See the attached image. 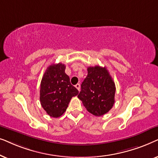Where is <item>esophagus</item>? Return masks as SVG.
Listing matches in <instances>:
<instances>
[{"label": "esophagus", "instance_id": "1", "mask_svg": "<svg viewBox=\"0 0 158 158\" xmlns=\"http://www.w3.org/2000/svg\"><path fill=\"white\" fill-rule=\"evenodd\" d=\"M75 88H76L78 90H80V89H81V85H80L79 83L76 84V85H75Z\"/></svg>", "mask_w": 158, "mask_h": 158}]
</instances>
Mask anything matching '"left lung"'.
Returning <instances> with one entry per match:
<instances>
[{"label":"left lung","instance_id":"obj_1","mask_svg":"<svg viewBox=\"0 0 158 158\" xmlns=\"http://www.w3.org/2000/svg\"><path fill=\"white\" fill-rule=\"evenodd\" d=\"M115 92V83L109 71L105 67L96 65L88 68V75L77 97L88 112L100 116L113 107Z\"/></svg>","mask_w":158,"mask_h":158}]
</instances>
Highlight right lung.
<instances>
[{
	"instance_id": "add662e5",
	"label": "right lung",
	"mask_w": 158,
	"mask_h": 158,
	"mask_svg": "<svg viewBox=\"0 0 158 158\" xmlns=\"http://www.w3.org/2000/svg\"><path fill=\"white\" fill-rule=\"evenodd\" d=\"M65 65L58 63L49 65L43 75L40 85V103L49 116L60 117L66 111L78 90L71 85L66 74Z\"/></svg>"
}]
</instances>
